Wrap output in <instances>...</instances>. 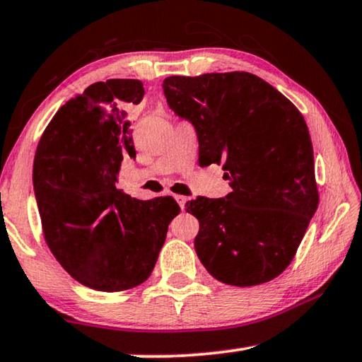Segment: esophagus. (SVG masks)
Returning a JSON list of instances; mask_svg holds the SVG:
<instances>
[{"label": "esophagus", "instance_id": "obj_1", "mask_svg": "<svg viewBox=\"0 0 362 362\" xmlns=\"http://www.w3.org/2000/svg\"><path fill=\"white\" fill-rule=\"evenodd\" d=\"M175 201H177V203H179L180 209H183V207H185V204H187L188 198H187V196H182V194H175Z\"/></svg>", "mask_w": 362, "mask_h": 362}]
</instances>
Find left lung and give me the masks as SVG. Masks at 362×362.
I'll return each instance as SVG.
<instances>
[{
  "label": "left lung",
  "mask_w": 362,
  "mask_h": 362,
  "mask_svg": "<svg viewBox=\"0 0 362 362\" xmlns=\"http://www.w3.org/2000/svg\"><path fill=\"white\" fill-rule=\"evenodd\" d=\"M168 105L192 122L199 159L223 164L233 192L198 198L194 249L220 283L247 287L274 279L292 262L320 196L310 132L296 105L246 71L169 76Z\"/></svg>",
  "instance_id": "1"
}]
</instances>
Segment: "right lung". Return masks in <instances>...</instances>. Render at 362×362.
Wrapping results in <instances>:
<instances>
[{"instance_id": "right-lung-1", "label": "right lung", "mask_w": 362, "mask_h": 362, "mask_svg": "<svg viewBox=\"0 0 362 362\" xmlns=\"http://www.w3.org/2000/svg\"><path fill=\"white\" fill-rule=\"evenodd\" d=\"M144 93L139 79L90 84L59 108L35 153L47 246L71 278L95 291L142 284L180 212L170 196L140 201L116 188L122 158L136 156L124 108Z\"/></svg>"}]
</instances>
